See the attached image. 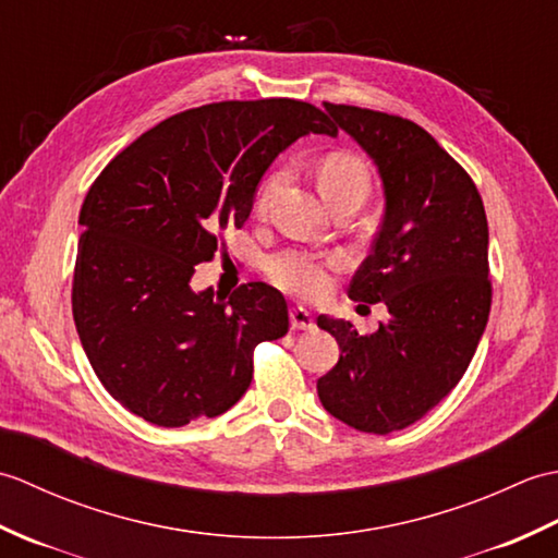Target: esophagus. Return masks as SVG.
<instances>
[{"instance_id":"obj_1","label":"esophagus","mask_w":558,"mask_h":558,"mask_svg":"<svg viewBox=\"0 0 558 558\" xmlns=\"http://www.w3.org/2000/svg\"><path fill=\"white\" fill-rule=\"evenodd\" d=\"M290 324L294 330H310L314 328V316L304 310V306H294L290 312Z\"/></svg>"}]
</instances>
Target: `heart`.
<instances>
[{
	"label": "heart",
	"mask_w": 558,
	"mask_h": 558,
	"mask_svg": "<svg viewBox=\"0 0 558 558\" xmlns=\"http://www.w3.org/2000/svg\"><path fill=\"white\" fill-rule=\"evenodd\" d=\"M286 180V172L270 174L258 192V210H266L272 194ZM318 189L330 206L342 198H364L369 196L372 174L366 165L350 156V153H328L322 168H318ZM345 268V260L340 254H316L304 248H286L268 256L266 272L280 290L298 294L304 300H318L333 286V272Z\"/></svg>",
	"instance_id": "1"
}]
</instances>
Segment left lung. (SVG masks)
Returning <instances> with one entry per match:
<instances>
[{
    "mask_svg": "<svg viewBox=\"0 0 558 558\" xmlns=\"http://www.w3.org/2000/svg\"><path fill=\"white\" fill-rule=\"evenodd\" d=\"M326 110L381 174L386 216L350 298L384 302L388 322L360 336L318 316L342 354L316 390L352 429L390 434L436 408L475 357L492 310L487 213L465 168L420 124L354 105Z\"/></svg>",
    "mask_w": 558,
    "mask_h": 558,
    "instance_id": "1",
    "label": "left lung"
}]
</instances>
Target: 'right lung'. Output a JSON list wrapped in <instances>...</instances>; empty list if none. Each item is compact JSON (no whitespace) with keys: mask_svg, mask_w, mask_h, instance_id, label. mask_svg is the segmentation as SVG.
<instances>
[{"mask_svg":"<svg viewBox=\"0 0 558 558\" xmlns=\"http://www.w3.org/2000/svg\"><path fill=\"white\" fill-rule=\"evenodd\" d=\"M338 129L292 98L222 100L172 114L105 165L78 213L71 310L105 390L158 426L218 417L254 376L258 342L288 333L282 294L246 282L194 292V266L242 230L268 165Z\"/></svg>","mask_w":558,"mask_h":558,"instance_id":"obj_1","label":"right lung"}]
</instances>
